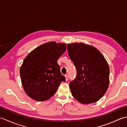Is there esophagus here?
I'll use <instances>...</instances> for the list:
<instances>
[{
    "instance_id": "esophagus-1",
    "label": "esophagus",
    "mask_w": 127,
    "mask_h": 127,
    "mask_svg": "<svg viewBox=\"0 0 127 127\" xmlns=\"http://www.w3.org/2000/svg\"><path fill=\"white\" fill-rule=\"evenodd\" d=\"M65 80H66V81H67L68 80V79H69V76H68V75H65Z\"/></svg>"
}]
</instances>
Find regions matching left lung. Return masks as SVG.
<instances>
[{
	"label": "left lung",
	"instance_id": "8db88e82",
	"mask_svg": "<svg viewBox=\"0 0 127 127\" xmlns=\"http://www.w3.org/2000/svg\"><path fill=\"white\" fill-rule=\"evenodd\" d=\"M67 50L77 72L69 83L72 95L83 104L98 101L109 87L110 69L106 59L96 48L82 42L69 44Z\"/></svg>",
	"mask_w": 127,
	"mask_h": 127
}]
</instances>
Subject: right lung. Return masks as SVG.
I'll return each mask as SVG.
<instances>
[{
	"label": "right lung",
	"mask_w": 127,
	"mask_h": 127,
	"mask_svg": "<svg viewBox=\"0 0 127 127\" xmlns=\"http://www.w3.org/2000/svg\"><path fill=\"white\" fill-rule=\"evenodd\" d=\"M66 50L63 43L49 42L35 48L24 59L20 76L25 92L36 101L52 97L65 77L57 61Z\"/></svg>",
	"instance_id": "1"
}]
</instances>
